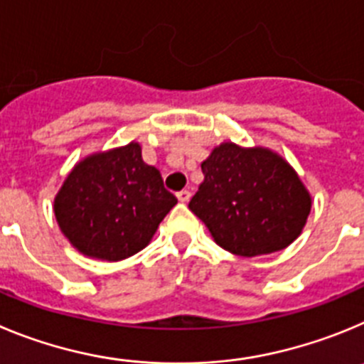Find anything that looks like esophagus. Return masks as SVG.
Masks as SVG:
<instances>
[{
	"instance_id": "obj_1",
	"label": "esophagus",
	"mask_w": 364,
	"mask_h": 364,
	"mask_svg": "<svg viewBox=\"0 0 364 364\" xmlns=\"http://www.w3.org/2000/svg\"><path fill=\"white\" fill-rule=\"evenodd\" d=\"M190 196H192V194H190L188 190H181V192H178V199L181 203H188L190 201Z\"/></svg>"
}]
</instances>
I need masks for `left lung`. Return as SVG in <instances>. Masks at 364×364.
<instances>
[{"mask_svg":"<svg viewBox=\"0 0 364 364\" xmlns=\"http://www.w3.org/2000/svg\"><path fill=\"white\" fill-rule=\"evenodd\" d=\"M201 170L205 179L188 208L219 247L255 257L283 250L299 237L312 196L283 156L267 146L223 141Z\"/></svg>","mask_w":364,"mask_h":364,"instance_id":"1","label":"left lung"}]
</instances>
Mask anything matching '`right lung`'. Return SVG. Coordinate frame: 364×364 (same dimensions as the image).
I'll list each match as a JSON object with an SVG mask.
<instances>
[{
  "mask_svg": "<svg viewBox=\"0 0 364 364\" xmlns=\"http://www.w3.org/2000/svg\"><path fill=\"white\" fill-rule=\"evenodd\" d=\"M178 203L141 145L94 152L74 165L54 198V215L80 254L121 261L152 241L159 223Z\"/></svg>",
  "mask_w": 364,
  "mask_h": 364,
  "instance_id": "obj_1",
  "label": "right lung"
}]
</instances>
